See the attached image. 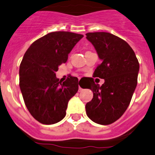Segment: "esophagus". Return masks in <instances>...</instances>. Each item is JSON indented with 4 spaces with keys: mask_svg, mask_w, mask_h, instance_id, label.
I'll list each match as a JSON object with an SVG mask.
<instances>
[{
    "mask_svg": "<svg viewBox=\"0 0 155 155\" xmlns=\"http://www.w3.org/2000/svg\"><path fill=\"white\" fill-rule=\"evenodd\" d=\"M81 90H82V88H81V86H79V91H81Z\"/></svg>",
    "mask_w": 155,
    "mask_h": 155,
    "instance_id": "esophagus-1",
    "label": "esophagus"
}]
</instances>
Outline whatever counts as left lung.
<instances>
[{
  "instance_id": "obj_1",
  "label": "left lung",
  "mask_w": 155,
  "mask_h": 155,
  "mask_svg": "<svg viewBox=\"0 0 155 155\" xmlns=\"http://www.w3.org/2000/svg\"><path fill=\"white\" fill-rule=\"evenodd\" d=\"M102 63L94 72L105 80L100 86L91 78L88 88L93 99L86 105V114L94 122L110 124L124 114L129 106L138 83L139 63L127 41L107 32L87 33Z\"/></svg>"
}]
</instances>
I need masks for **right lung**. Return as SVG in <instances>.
Wrapping results in <instances>:
<instances>
[{"label": "right lung", "mask_w": 155, "mask_h": 155, "mask_svg": "<svg viewBox=\"0 0 155 155\" xmlns=\"http://www.w3.org/2000/svg\"><path fill=\"white\" fill-rule=\"evenodd\" d=\"M82 34L68 31L49 33L32 43L20 66V88L31 116L43 124H53L66 116L69 100L78 91V79L61 83L55 76L61 64Z\"/></svg>", "instance_id": "obj_1"}]
</instances>
